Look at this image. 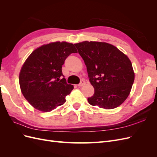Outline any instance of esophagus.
Instances as JSON below:
<instances>
[{
	"label": "esophagus",
	"instance_id": "1",
	"mask_svg": "<svg viewBox=\"0 0 157 157\" xmlns=\"http://www.w3.org/2000/svg\"><path fill=\"white\" fill-rule=\"evenodd\" d=\"M85 84H86V82H85L84 80H82L81 81H80V82L78 84V86H80H80H84Z\"/></svg>",
	"mask_w": 157,
	"mask_h": 157
}]
</instances>
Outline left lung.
<instances>
[{
  "mask_svg": "<svg viewBox=\"0 0 157 157\" xmlns=\"http://www.w3.org/2000/svg\"><path fill=\"white\" fill-rule=\"evenodd\" d=\"M82 57L94 94L90 105L105 109L121 105L129 95L134 73L129 58L106 42L84 41L75 44Z\"/></svg>",
  "mask_w": 157,
  "mask_h": 157,
  "instance_id": "obj_1",
  "label": "left lung"
}]
</instances>
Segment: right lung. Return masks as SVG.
I'll return each mask as SVG.
<instances>
[{"label":"right lung","mask_w":157,"mask_h":157,"mask_svg":"<svg viewBox=\"0 0 157 157\" xmlns=\"http://www.w3.org/2000/svg\"><path fill=\"white\" fill-rule=\"evenodd\" d=\"M77 50L73 44L56 42L33 51L20 71L19 82L23 96L38 110L49 112L65 102L73 90L62 73L66 58Z\"/></svg>","instance_id":"obj_1"}]
</instances>
